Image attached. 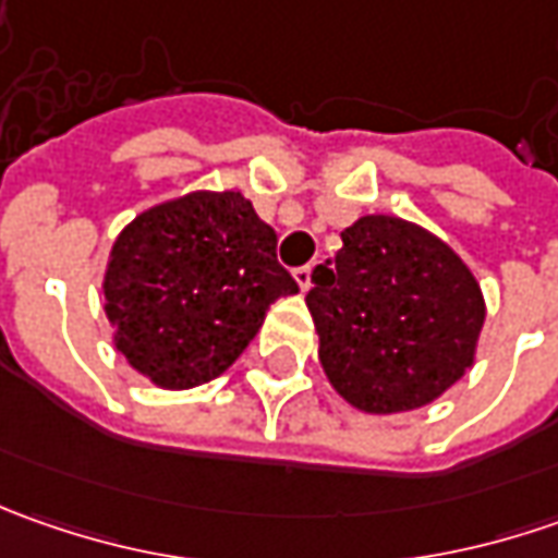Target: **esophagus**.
Returning a JSON list of instances; mask_svg holds the SVG:
<instances>
[{"mask_svg":"<svg viewBox=\"0 0 558 558\" xmlns=\"http://www.w3.org/2000/svg\"><path fill=\"white\" fill-rule=\"evenodd\" d=\"M311 272H313V267H298V269H294V282L301 286V291H311Z\"/></svg>","mask_w":558,"mask_h":558,"instance_id":"obj_1","label":"esophagus"}]
</instances>
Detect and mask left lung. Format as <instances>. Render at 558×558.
Here are the masks:
<instances>
[{
  "instance_id": "obj_1",
  "label": "left lung",
  "mask_w": 558,
  "mask_h": 558,
  "mask_svg": "<svg viewBox=\"0 0 558 558\" xmlns=\"http://www.w3.org/2000/svg\"><path fill=\"white\" fill-rule=\"evenodd\" d=\"M307 291L319 363L351 407L375 416L438 400L475 363L482 286L438 235L388 214L341 232Z\"/></svg>"
}]
</instances>
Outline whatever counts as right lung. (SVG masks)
<instances>
[{
  "label": "right lung",
  "instance_id": "right-lung-1",
  "mask_svg": "<svg viewBox=\"0 0 558 558\" xmlns=\"http://www.w3.org/2000/svg\"><path fill=\"white\" fill-rule=\"evenodd\" d=\"M114 348L158 388L223 375L298 282L242 192H189L126 226L105 269Z\"/></svg>",
  "mask_w": 558,
  "mask_h": 558
}]
</instances>
